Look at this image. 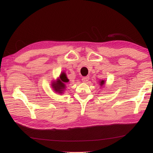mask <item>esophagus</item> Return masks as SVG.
Segmentation results:
<instances>
[{"mask_svg": "<svg viewBox=\"0 0 153 153\" xmlns=\"http://www.w3.org/2000/svg\"><path fill=\"white\" fill-rule=\"evenodd\" d=\"M89 80V76H84L82 78V81L83 83H86Z\"/></svg>", "mask_w": 153, "mask_h": 153, "instance_id": "esophagus-1", "label": "esophagus"}]
</instances>
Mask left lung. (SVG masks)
Wrapping results in <instances>:
<instances>
[{
    "mask_svg": "<svg viewBox=\"0 0 153 153\" xmlns=\"http://www.w3.org/2000/svg\"><path fill=\"white\" fill-rule=\"evenodd\" d=\"M104 80H102L101 81H100V85H101V86H102V85H104Z\"/></svg>",
    "mask_w": 153,
    "mask_h": 153,
    "instance_id": "left-lung-1",
    "label": "left lung"
}]
</instances>
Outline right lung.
Here are the masks:
<instances>
[{"label":"right lung","instance_id":"right-lung-1","mask_svg":"<svg viewBox=\"0 0 153 153\" xmlns=\"http://www.w3.org/2000/svg\"><path fill=\"white\" fill-rule=\"evenodd\" d=\"M69 79L67 78L65 73L62 72L60 75L59 79L56 82L53 83V88L56 92H58L59 93H62L63 90L65 88V83H68Z\"/></svg>","mask_w":153,"mask_h":153}]
</instances>
